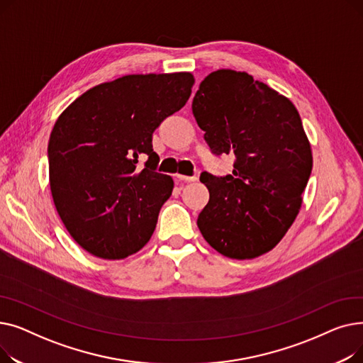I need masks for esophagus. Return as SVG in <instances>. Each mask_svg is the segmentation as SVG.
<instances>
[{
	"label": "esophagus",
	"instance_id": "34e87169",
	"mask_svg": "<svg viewBox=\"0 0 363 363\" xmlns=\"http://www.w3.org/2000/svg\"><path fill=\"white\" fill-rule=\"evenodd\" d=\"M177 178L182 182H194L197 181V177H185V175H177Z\"/></svg>",
	"mask_w": 363,
	"mask_h": 363
}]
</instances>
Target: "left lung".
Returning <instances> with one entry per match:
<instances>
[{
  "label": "left lung",
  "instance_id": "left-lung-1",
  "mask_svg": "<svg viewBox=\"0 0 363 363\" xmlns=\"http://www.w3.org/2000/svg\"><path fill=\"white\" fill-rule=\"evenodd\" d=\"M193 114L213 155L235 157L233 175H200L211 194L201 235L231 259L271 252L298 215L313 164L297 108L252 74L220 69L200 84Z\"/></svg>",
  "mask_w": 363,
  "mask_h": 363
}]
</instances>
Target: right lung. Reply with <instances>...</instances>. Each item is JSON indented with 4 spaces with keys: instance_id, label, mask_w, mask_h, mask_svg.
<instances>
[{
    "instance_id": "add662e5",
    "label": "right lung",
    "mask_w": 363,
    "mask_h": 363,
    "mask_svg": "<svg viewBox=\"0 0 363 363\" xmlns=\"http://www.w3.org/2000/svg\"><path fill=\"white\" fill-rule=\"evenodd\" d=\"M193 85L189 72L126 74L88 89L57 119L48 141L51 196L88 253L125 259L155 233L174 179L156 172L152 132L185 106Z\"/></svg>"
}]
</instances>
